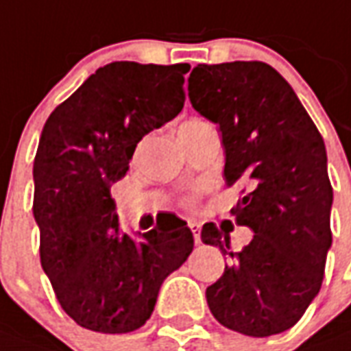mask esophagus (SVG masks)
<instances>
[{
	"label": "esophagus",
	"mask_w": 351,
	"mask_h": 351,
	"mask_svg": "<svg viewBox=\"0 0 351 351\" xmlns=\"http://www.w3.org/2000/svg\"><path fill=\"white\" fill-rule=\"evenodd\" d=\"M189 228H191V232H193L195 243H200V224L191 221V223H189Z\"/></svg>",
	"instance_id": "1"
}]
</instances>
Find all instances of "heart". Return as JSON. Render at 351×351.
Returning <instances> with one entry per match:
<instances>
[{
    "mask_svg": "<svg viewBox=\"0 0 351 351\" xmlns=\"http://www.w3.org/2000/svg\"><path fill=\"white\" fill-rule=\"evenodd\" d=\"M199 123H202L200 119H189V121H186L184 125H182L180 128H186V127H193V125H199Z\"/></svg>",
    "mask_w": 351,
    "mask_h": 351,
    "instance_id": "obj_1",
    "label": "heart"
}]
</instances>
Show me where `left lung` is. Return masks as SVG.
I'll list each match as a JSON object with an SVG mask.
<instances>
[{
    "instance_id": "obj_1",
    "label": "left lung",
    "mask_w": 351,
    "mask_h": 351,
    "mask_svg": "<svg viewBox=\"0 0 351 351\" xmlns=\"http://www.w3.org/2000/svg\"><path fill=\"white\" fill-rule=\"evenodd\" d=\"M187 82L195 110L219 125L224 180L247 186L235 221L254 232L232 252L228 234L213 223L202 226V243L230 259L206 300L228 330L276 335L300 320L324 278L333 204L324 140L269 64H199Z\"/></svg>"
}]
</instances>
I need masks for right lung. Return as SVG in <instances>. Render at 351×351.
<instances>
[{"mask_svg": "<svg viewBox=\"0 0 351 351\" xmlns=\"http://www.w3.org/2000/svg\"><path fill=\"white\" fill-rule=\"evenodd\" d=\"M189 68L106 64L44 125L33 167L40 261L64 311L86 330L141 328L193 250L191 230L173 213L140 239L121 234L110 195L141 138L184 108Z\"/></svg>", "mask_w": 351, "mask_h": 351, "instance_id": "right-lung-1", "label": "right lung"}]
</instances>
